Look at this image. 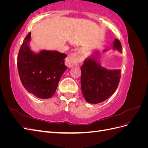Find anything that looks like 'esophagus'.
Returning <instances> with one entry per match:
<instances>
[{"mask_svg":"<svg viewBox=\"0 0 148 148\" xmlns=\"http://www.w3.org/2000/svg\"><path fill=\"white\" fill-rule=\"evenodd\" d=\"M82 62V59L79 53L77 52L70 54L67 57L66 60V65L68 67H71L74 65H78Z\"/></svg>","mask_w":148,"mask_h":148,"instance_id":"esophagus-1","label":"esophagus"}]
</instances>
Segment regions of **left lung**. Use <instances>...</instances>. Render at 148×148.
<instances>
[{
	"label": "left lung",
	"instance_id": "8db88e82",
	"mask_svg": "<svg viewBox=\"0 0 148 148\" xmlns=\"http://www.w3.org/2000/svg\"><path fill=\"white\" fill-rule=\"evenodd\" d=\"M113 49L122 52V45L119 39H115ZM99 56L96 52L92 57L85 59L81 67L82 93L85 100L90 104H98L108 99L117 89L120 82V70H107L102 66L100 62L97 61Z\"/></svg>",
	"mask_w": 148,
	"mask_h": 148
}]
</instances>
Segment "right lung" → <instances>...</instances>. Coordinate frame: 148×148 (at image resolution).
Here are the masks:
<instances>
[{"mask_svg": "<svg viewBox=\"0 0 148 148\" xmlns=\"http://www.w3.org/2000/svg\"><path fill=\"white\" fill-rule=\"evenodd\" d=\"M31 32L25 38L18 56L17 66L22 84L28 92L41 99L56 92L62 75L67 69L66 55L56 51L35 53L29 47Z\"/></svg>", "mask_w": 148, "mask_h": 148, "instance_id": "add662e5", "label": "right lung"}]
</instances>
